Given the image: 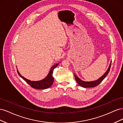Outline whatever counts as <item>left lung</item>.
Returning a JSON list of instances; mask_svg holds the SVG:
<instances>
[{
	"label": "left lung",
	"instance_id": "8db88e82",
	"mask_svg": "<svg viewBox=\"0 0 123 123\" xmlns=\"http://www.w3.org/2000/svg\"><path fill=\"white\" fill-rule=\"evenodd\" d=\"M111 63L110 64L108 69L107 70V71H106V72L104 74V75L99 79L98 80H95V81H84L81 80H80L79 77H77V76H76L75 74H74V76H75V79L76 80V81H77V84H79V85H80V86L84 87V88H90V87H96L98 85H99L102 81L103 80L105 79V77L107 76V75L108 74L110 71V68H111Z\"/></svg>",
	"mask_w": 123,
	"mask_h": 123
}]
</instances>
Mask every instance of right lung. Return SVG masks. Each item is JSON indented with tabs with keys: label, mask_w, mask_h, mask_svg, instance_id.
I'll return each mask as SVG.
<instances>
[{
	"label": "right lung",
	"mask_w": 123,
	"mask_h": 123,
	"mask_svg": "<svg viewBox=\"0 0 123 123\" xmlns=\"http://www.w3.org/2000/svg\"><path fill=\"white\" fill-rule=\"evenodd\" d=\"M57 65L58 64L52 67L51 68L49 74H48V75L45 79L39 81H31L29 80L25 79L24 77L21 76L19 73V72H18V70L17 73L18 74V75H19L23 80H24L32 88L37 89H47L48 88H49L50 86H51L52 85L53 83L54 79L52 76V74L54 69L56 67Z\"/></svg>",
	"instance_id": "right-lung-1"
}]
</instances>
